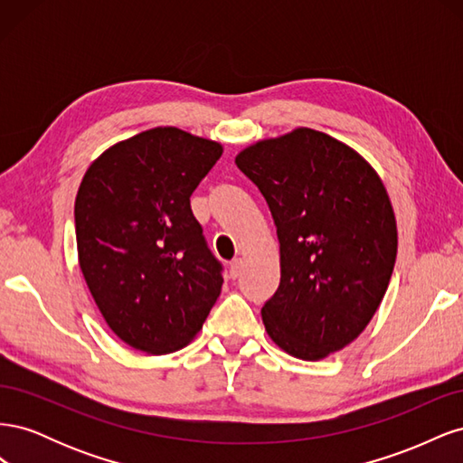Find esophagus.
<instances>
[{
    "label": "esophagus",
    "instance_id": "esophagus-1",
    "mask_svg": "<svg viewBox=\"0 0 463 463\" xmlns=\"http://www.w3.org/2000/svg\"><path fill=\"white\" fill-rule=\"evenodd\" d=\"M241 269H243V260H241V259H235V260L230 264V276L235 279L237 276L241 274Z\"/></svg>",
    "mask_w": 463,
    "mask_h": 463
}]
</instances>
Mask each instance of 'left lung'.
Wrapping results in <instances>:
<instances>
[{"instance_id":"8db88e82","label":"left lung","mask_w":463,"mask_h":463,"mask_svg":"<svg viewBox=\"0 0 463 463\" xmlns=\"http://www.w3.org/2000/svg\"><path fill=\"white\" fill-rule=\"evenodd\" d=\"M269 203L279 241V286L262 307L272 342L318 361L367 328L398 253L394 208L357 150L298 128L235 156Z\"/></svg>"}]
</instances>
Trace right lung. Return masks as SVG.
<instances>
[{
    "mask_svg": "<svg viewBox=\"0 0 463 463\" xmlns=\"http://www.w3.org/2000/svg\"><path fill=\"white\" fill-rule=\"evenodd\" d=\"M223 146L179 128L111 145L75 199L79 266L106 325L150 355L185 347L223 284L189 197Z\"/></svg>",
    "mask_w": 463,
    "mask_h": 463,
    "instance_id": "obj_1",
    "label": "right lung"
}]
</instances>
